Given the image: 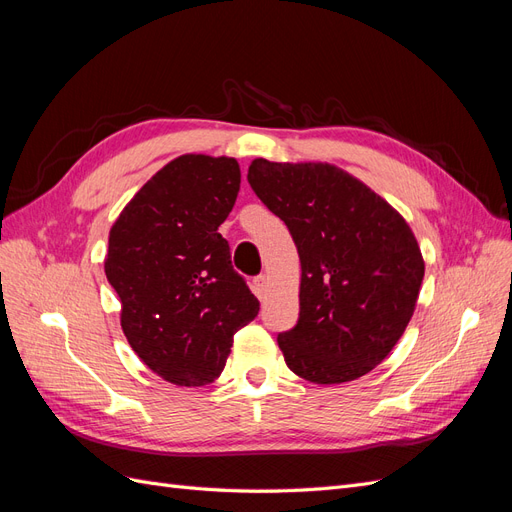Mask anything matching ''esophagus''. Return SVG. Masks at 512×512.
Returning <instances> with one entry per match:
<instances>
[{
    "mask_svg": "<svg viewBox=\"0 0 512 512\" xmlns=\"http://www.w3.org/2000/svg\"><path fill=\"white\" fill-rule=\"evenodd\" d=\"M267 288H269L267 275H258V277H254V294H256L258 299H265Z\"/></svg>",
    "mask_w": 512,
    "mask_h": 512,
    "instance_id": "obj_1",
    "label": "esophagus"
}]
</instances>
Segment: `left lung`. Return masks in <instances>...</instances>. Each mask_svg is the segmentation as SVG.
Returning a JSON list of instances; mask_svg holds the SVG:
<instances>
[{"instance_id":"left-lung-1","label":"left lung","mask_w":512,"mask_h":512,"mask_svg":"<svg viewBox=\"0 0 512 512\" xmlns=\"http://www.w3.org/2000/svg\"><path fill=\"white\" fill-rule=\"evenodd\" d=\"M247 181L301 260L299 320L277 335L286 365L316 384L369 374L404 335L421 290L425 262L410 226L331 164L258 158Z\"/></svg>"}]
</instances>
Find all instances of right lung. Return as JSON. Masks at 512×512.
Returning a JSON list of instances; mask_svg holds the SVG:
<instances>
[{
    "mask_svg": "<svg viewBox=\"0 0 512 512\" xmlns=\"http://www.w3.org/2000/svg\"><path fill=\"white\" fill-rule=\"evenodd\" d=\"M239 185L235 158L188 153L136 192L108 237L104 273L119 294L121 329L141 361L177 386L220 378L232 337L258 316L218 232Z\"/></svg>",
    "mask_w": 512,
    "mask_h": 512,
    "instance_id": "obj_1",
    "label": "right lung"
}]
</instances>
